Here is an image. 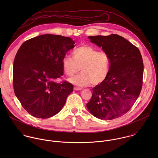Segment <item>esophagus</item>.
Segmentation results:
<instances>
[{
  "label": "esophagus",
  "instance_id": "obj_1",
  "mask_svg": "<svg viewBox=\"0 0 158 158\" xmlns=\"http://www.w3.org/2000/svg\"><path fill=\"white\" fill-rule=\"evenodd\" d=\"M74 90H82L81 88H77V87H74Z\"/></svg>",
  "mask_w": 158,
  "mask_h": 158
}]
</instances>
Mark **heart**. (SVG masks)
<instances>
[{
    "mask_svg": "<svg viewBox=\"0 0 158 158\" xmlns=\"http://www.w3.org/2000/svg\"><path fill=\"white\" fill-rule=\"evenodd\" d=\"M72 58L66 56L62 60V66L68 76L77 73L81 68V73L69 79V81L80 87L90 83L97 85L107 77L110 68L108 54L90 45H81L72 52Z\"/></svg>",
    "mask_w": 158,
    "mask_h": 158,
    "instance_id": "1",
    "label": "heart"
}]
</instances>
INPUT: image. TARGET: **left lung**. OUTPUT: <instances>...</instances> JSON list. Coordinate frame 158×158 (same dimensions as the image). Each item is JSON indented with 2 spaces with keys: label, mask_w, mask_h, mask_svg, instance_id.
<instances>
[{
  "label": "left lung",
  "mask_w": 158,
  "mask_h": 158,
  "mask_svg": "<svg viewBox=\"0 0 158 158\" xmlns=\"http://www.w3.org/2000/svg\"><path fill=\"white\" fill-rule=\"evenodd\" d=\"M88 38L108 54L110 66L105 80L92 89V95L86 106L95 117L113 120L127 113L140 94L142 58L137 47L118 35Z\"/></svg>",
  "instance_id": "obj_1"
}]
</instances>
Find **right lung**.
<instances>
[{
	"mask_svg": "<svg viewBox=\"0 0 158 158\" xmlns=\"http://www.w3.org/2000/svg\"><path fill=\"white\" fill-rule=\"evenodd\" d=\"M74 44L70 38L47 34L25 41L19 48L13 63L14 91L31 115L47 118L65 105L73 86L56 80L63 75L62 60Z\"/></svg>",
	"mask_w": 158,
	"mask_h": 158,
	"instance_id": "obj_1",
	"label": "right lung"
}]
</instances>
